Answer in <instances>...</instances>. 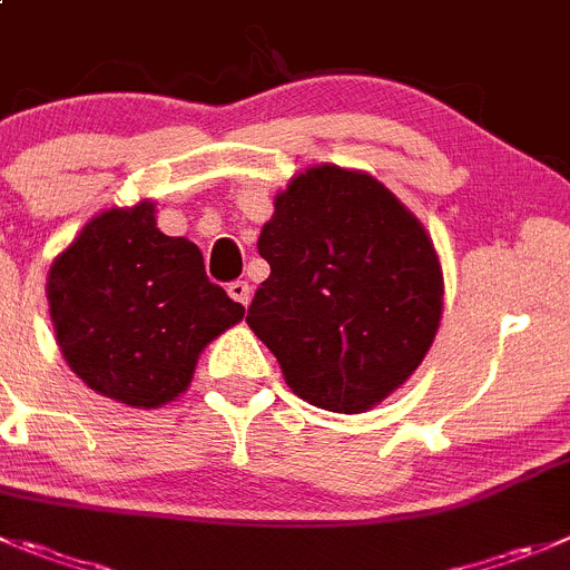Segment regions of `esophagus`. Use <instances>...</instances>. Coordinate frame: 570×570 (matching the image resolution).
Returning a JSON list of instances; mask_svg holds the SVG:
<instances>
[{
	"label": "esophagus",
	"instance_id": "1",
	"mask_svg": "<svg viewBox=\"0 0 570 570\" xmlns=\"http://www.w3.org/2000/svg\"><path fill=\"white\" fill-rule=\"evenodd\" d=\"M229 296L235 302H240L243 307L248 305V302H252V288H248V282H243V279H235V282H229Z\"/></svg>",
	"mask_w": 570,
	"mask_h": 570
}]
</instances>
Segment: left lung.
<instances>
[{
  "instance_id": "left-lung-1",
  "label": "left lung",
  "mask_w": 570,
  "mask_h": 570,
  "mask_svg": "<svg viewBox=\"0 0 570 570\" xmlns=\"http://www.w3.org/2000/svg\"><path fill=\"white\" fill-rule=\"evenodd\" d=\"M271 276L248 327L296 397L361 414L403 386L442 318V265L425 226L377 178L307 167L259 232Z\"/></svg>"
}]
</instances>
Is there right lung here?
Masks as SVG:
<instances>
[{"label": "right lung", "instance_id": "1", "mask_svg": "<svg viewBox=\"0 0 570 570\" xmlns=\"http://www.w3.org/2000/svg\"><path fill=\"white\" fill-rule=\"evenodd\" d=\"M154 213L139 200L95 215L47 276L69 370L134 409H159L187 392L204 346L246 313L207 279L200 248L156 229Z\"/></svg>", "mask_w": 570, "mask_h": 570}]
</instances>
